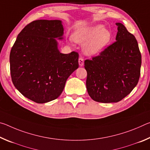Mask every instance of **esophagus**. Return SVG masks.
Here are the masks:
<instances>
[{
  "label": "esophagus",
  "instance_id": "esophagus-1",
  "mask_svg": "<svg viewBox=\"0 0 150 150\" xmlns=\"http://www.w3.org/2000/svg\"><path fill=\"white\" fill-rule=\"evenodd\" d=\"M83 64H84V59H83V58L80 57L79 59V65L80 66H83Z\"/></svg>",
  "mask_w": 150,
  "mask_h": 150
}]
</instances>
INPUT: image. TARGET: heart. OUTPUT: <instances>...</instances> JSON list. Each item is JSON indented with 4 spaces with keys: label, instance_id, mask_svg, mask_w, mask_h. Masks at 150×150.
Returning a JSON list of instances; mask_svg holds the SVG:
<instances>
[{
    "label": "heart",
    "instance_id": "b5f03b06",
    "mask_svg": "<svg viewBox=\"0 0 150 150\" xmlns=\"http://www.w3.org/2000/svg\"><path fill=\"white\" fill-rule=\"evenodd\" d=\"M112 39L110 30L103 25L86 28L78 30L73 34V40L79 44H83V51L87 55H95L105 49Z\"/></svg>",
    "mask_w": 150,
    "mask_h": 150
}]
</instances>
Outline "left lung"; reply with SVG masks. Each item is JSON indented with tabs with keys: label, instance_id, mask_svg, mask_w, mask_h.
Returning <instances> with one entry per match:
<instances>
[{
	"label": "left lung",
	"instance_id": "8db88e82",
	"mask_svg": "<svg viewBox=\"0 0 150 150\" xmlns=\"http://www.w3.org/2000/svg\"><path fill=\"white\" fill-rule=\"evenodd\" d=\"M115 42L91 60L85 61L86 86L93 100L117 103L129 95L138 84L142 57L138 42L121 23Z\"/></svg>",
	"mask_w": 150,
	"mask_h": 150
}]
</instances>
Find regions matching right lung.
Wrapping results in <instances>:
<instances>
[{"label": "right lung", "mask_w": 150, "mask_h": 150, "mask_svg": "<svg viewBox=\"0 0 150 150\" xmlns=\"http://www.w3.org/2000/svg\"><path fill=\"white\" fill-rule=\"evenodd\" d=\"M63 26L59 20L32 22L18 35L10 54L14 87L37 103L56 99L66 81L79 67L78 53L64 54L56 39L62 40Z\"/></svg>", "instance_id": "right-lung-1"}]
</instances>
